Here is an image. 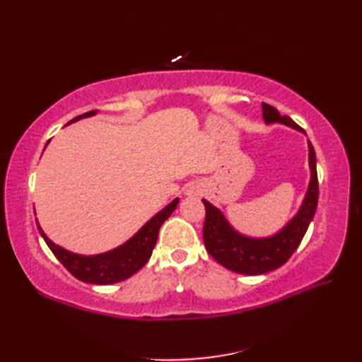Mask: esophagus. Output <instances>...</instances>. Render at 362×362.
Listing matches in <instances>:
<instances>
[{"label": "esophagus", "instance_id": "esophagus-1", "mask_svg": "<svg viewBox=\"0 0 362 362\" xmlns=\"http://www.w3.org/2000/svg\"><path fill=\"white\" fill-rule=\"evenodd\" d=\"M196 193H197V191H196L194 188H193V189H188V194H189V196H191V194H196Z\"/></svg>", "mask_w": 362, "mask_h": 362}]
</instances>
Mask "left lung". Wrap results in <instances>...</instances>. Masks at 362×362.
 <instances>
[{
    "mask_svg": "<svg viewBox=\"0 0 362 362\" xmlns=\"http://www.w3.org/2000/svg\"><path fill=\"white\" fill-rule=\"evenodd\" d=\"M263 118L267 122H283L289 127H294L300 132L303 129L297 126L286 115H281L275 107L263 103ZM310 148V168L311 180L308 193L300 206L298 213L286 227L271 238H247L243 236L230 227L222 213L206 202L205 205V222H204V244L206 252L218 261L219 264L244 275H259L275 271L283 266L296 252L298 244L308 230L311 219L317 209L319 199V180L316 169V152L308 141Z\"/></svg>",
    "mask_w": 362,
    "mask_h": 362,
    "instance_id": "left-lung-1",
    "label": "left lung"
}]
</instances>
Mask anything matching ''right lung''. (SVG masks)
<instances>
[{"label":"right lung","mask_w":362,"mask_h":362,"mask_svg":"<svg viewBox=\"0 0 362 362\" xmlns=\"http://www.w3.org/2000/svg\"><path fill=\"white\" fill-rule=\"evenodd\" d=\"M95 113L96 110L79 115V117H76L70 122H74L81 118L93 117ZM70 122H68V124H70ZM177 204H179V199H174L171 204L166 205L165 209L158 211L151 221L146 222V224L138 230L127 243L119 245V247L93 257L78 255V253L68 252L62 247H59L57 244H54L49 238L43 233L40 226L37 224V227L51 252L56 255L60 263L66 267V271L74 275L76 279L91 284H112L129 279V276H132L148 263L152 255V249L156 247L158 230L161 224L171 216V213L175 210Z\"/></svg>","instance_id":"1"}]
</instances>
